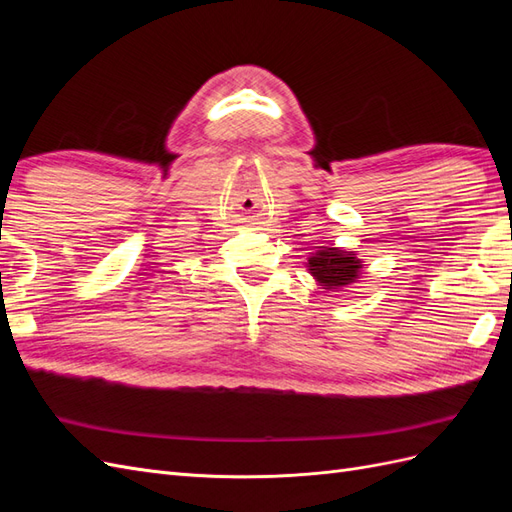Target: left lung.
<instances>
[{
  "label": "left lung",
  "instance_id": "left-lung-1",
  "mask_svg": "<svg viewBox=\"0 0 512 512\" xmlns=\"http://www.w3.org/2000/svg\"><path fill=\"white\" fill-rule=\"evenodd\" d=\"M307 271L312 273L318 286L337 292L361 280L363 260L342 247H318L307 258Z\"/></svg>",
  "mask_w": 512,
  "mask_h": 512
}]
</instances>
